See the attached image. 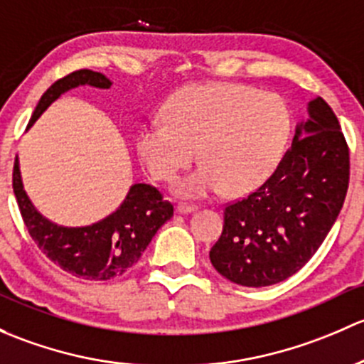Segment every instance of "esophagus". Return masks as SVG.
I'll return each instance as SVG.
<instances>
[{
    "label": "esophagus",
    "instance_id": "34e87169",
    "mask_svg": "<svg viewBox=\"0 0 364 364\" xmlns=\"http://www.w3.org/2000/svg\"><path fill=\"white\" fill-rule=\"evenodd\" d=\"M198 207L196 205H187V203H178L177 205V212L178 213H191V212H196Z\"/></svg>",
    "mask_w": 364,
    "mask_h": 364
}]
</instances>
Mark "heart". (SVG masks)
<instances>
[{
  "label": "heart",
  "mask_w": 364,
  "mask_h": 364,
  "mask_svg": "<svg viewBox=\"0 0 364 364\" xmlns=\"http://www.w3.org/2000/svg\"><path fill=\"white\" fill-rule=\"evenodd\" d=\"M289 136L291 112L279 95L228 82L193 84L166 100L163 122L140 127L136 152L156 181L171 182L196 151L201 166L175 193L203 198L224 187L238 196L272 175Z\"/></svg>",
  "instance_id": "heart-1"
}]
</instances>
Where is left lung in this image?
Here are the masks:
<instances>
[{"instance_id":"obj_1","label":"left lung","mask_w":364,"mask_h":364,"mask_svg":"<svg viewBox=\"0 0 364 364\" xmlns=\"http://www.w3.org/2000/svg\"><path fill=\"white\" fill-rule=\"evenodd\" d=\"M309 115L272 177L224 208L210 261L238 286H273L294 275L317 252L346 201L349 147L338 119L322 98L310 101Z\"/></svg>"}]
</instances>
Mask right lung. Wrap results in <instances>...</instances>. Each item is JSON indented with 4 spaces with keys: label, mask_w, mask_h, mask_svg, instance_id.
Returning <instances> with one entry per match:
<instances>
[{
    "label": "right lung",
    "mask_w": 364,
    "mask_h": 364,
    "mask_svg": "<svg viewBox=\"0 0 364 364\" xmlns=\"http://www.w3.org/2000/svg\"><path fill=\"white\" fill-rule=\"evenodd\" d=\"M78 85L110 89V78L92 70H77L55 80L36 105L29 126L63 92ZM14 193L28 233L38 249L59 268L84 280H110L122 275L151 243L161 226L173 215V205L149 183L131 186L122 205L100 223L84 228H65L45 219L33 207L22 186L18 159L14 164Z\"/></svg>",
    "instance_id": "1"
}]
</instances>
